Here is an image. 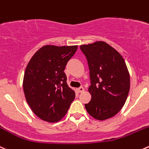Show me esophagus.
I'll list each match as a JSON object with an SVG mask.
<instances>
[{
  "mask_svg": "<svg viewBox=\"0 0 149 149\" xmlns=\"http://www.w3.org/2000/svg\"><path fill=\"white\" fill-rule=\"evenodd\" d=\"M77 91L79 92H83L84 91V88L83 86H80V87H79V88H78Z\"/></svg>",
  "mask_w": 149,
  "mask_h": 149,
  "instance_id": "obj_1",
  "label": "esophagus"
}]
</instances>
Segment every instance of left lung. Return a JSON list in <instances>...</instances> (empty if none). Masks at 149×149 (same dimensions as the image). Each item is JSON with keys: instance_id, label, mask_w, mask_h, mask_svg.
<instances>
[{"instance_id": "left-lung-1", "label": "left lung", "mask_w": 149, "mask_h": 149, "mask_svg": "<svg viewBox=\"0 0 149 149\" xmlns=\"http://www.w3.org/2000/svg\"><path fill=\"white\" fill-rule=\"evenodd\" d=\"M87 60L92 95L86 111L97 120L114 116L125 105L130 87L129 71L123 57L104 41L80 46Z\"/></svg>"}]
</instances>
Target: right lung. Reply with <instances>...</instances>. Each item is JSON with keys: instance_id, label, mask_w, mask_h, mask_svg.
<instances>
[{"instance_id": "right-lung-1", "label": "right lung", "mask_w": 149, "mask_h": 149, "mask_svg": "<svg viewBox=\"0 0 149 149\" xmlns=\"http://www.w3.org/2000/svg\"><path fill=\"white\" fill-rule=\"evenodd\" d=\"M77 48L44 46L27 64L23 79L24 96L33 113L42 120L60 121L74 100L76 94L67 84L64 70Z\"/></svg>"}]
</instances>
